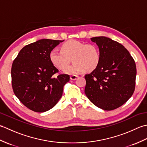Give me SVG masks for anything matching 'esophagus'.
<instances>
[{"label": "esophagus", "instance_id": "esophagus-1", "mask_svg": "<svg viewBox=\"0 0 147 147\" xmlns=\"http://www.w3.org/2000/svg\"><path fill=\"white\" fill-rule=\"evenodd\" d=\"M78 78V76H77V75H71V76H70V79L71 80H76Z\"/></svg>", "mask_w": 147, "mask_h": 147}]
</instances>
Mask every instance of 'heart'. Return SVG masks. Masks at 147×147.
Segmentation results:
<instances>
[{"label":"heart","mask_w":147,"mask_h":147,"mask_svg":"<svg viewBox=\"0 0 147 147\" xmlns=\"http://www.w3.org/2000/svg\"><path fill=\"white\" fill-rule=\"evenodd\" d=\"M50 61L59 69L66 74H75L84 71L91 73L100 62V52L97 46L71 40L62 45L61 51L54 49L50 52ZM71 60L74 63L68 67ZM68 67H67V66Z\"/></svg>","instance_id":"1"}]
</instances>
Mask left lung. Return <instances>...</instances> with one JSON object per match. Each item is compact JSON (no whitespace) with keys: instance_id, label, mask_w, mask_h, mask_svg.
Wrapping results in <instances>:
<instances>
[{"instance_id":"left-lung-1","label":"left lung","mask_w":147,"mask_h":147,"mask_svg":"<svg viewBox=\"0 0 147 147\" xmlns=\"http://www.w3.org/2000/svg\"><path fill=\"white\" fill-rule=\"evenodd\" d=\"M100 52L97 68L85 76V93L98 108L111 111L119 107L132 96L136 68L129 52L121 43L108 37L91 38Z\"/></svg>"}]
</instances>
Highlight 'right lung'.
Returning a JSON list of instances; mask_svg holds the SVG:
<instances>
[{"label": "right lung", "mask_w": 147, "mask_h": 147, "mask_svg": "<svg viewBox=\"0 0 147 147\" xmlns=\"http://www.w3.org/2000/svg\"><path fill=\"white\" fill-rule=\"evenodd\" d=\"M64 40L41 39L22 49L11 68L12 89L22 104L37 112L47 111L61 98L67 74L54 77L58 72L49 54Z\"/></svg>", "instance_id": "add662e5"}]
</instances>
